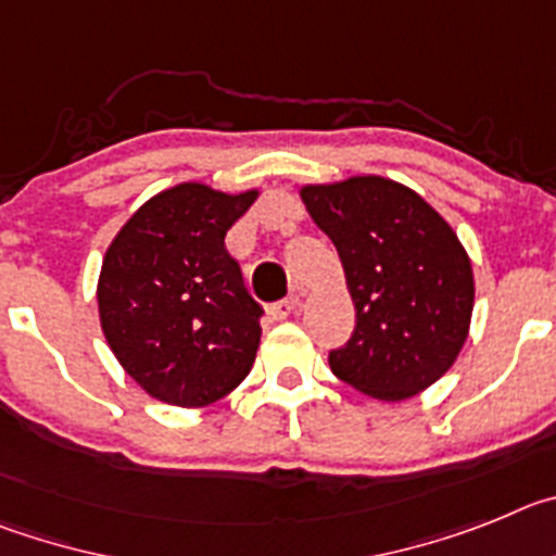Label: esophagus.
I'll list each match as a JSON object with an SVG mask.
<instances>
[{"instance_id": "esophagus-1", "label": "esophagus", "mask_w": 556, "mask_h": 556, "mask_svg": "<svg viewBox=\"0 0 556 556\" xmlns=\"http://www.w3.org/2000/svg\"><path fill=\"white\" fill-rule=\"evenodd\" d=\"M296 307H299V299L290 296V299H285V302L271 304V309H268V313H271L274 321H285V318H290V315L296 313Z\"/></svg>"}]
</instances>
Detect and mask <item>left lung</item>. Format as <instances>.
I'll return each instance as SVG.
<instances>
[{
	"label": "left lung",
	"instance_id": "1",
	"mask_svg": "<svg viewBox=\"0 0 556 556\" xmlns=\"http://www.w3.org/2000/svg\"><path fill=\"white\" fill-rule=\"evenodd\" d=\"M334 243L354 334L329 354L334 377L379 402H404L457 363L473 315V268L452 224L424 197L379 174L299 188Z\"/></svg>",
	"mask_w": 556,
	"mask_h": 556
}]
</instances>
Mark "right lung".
Instances as JSON below:
<instances>
[{
    "instance_id": "obj_1",
    "label": "right lung",
    "mask_w": 556,
    "mask_h": 556,
    "mask_svg": "<svg viewBox=\"0 0 556 556\" xmlns=\"http://www.w3.org/2000/svg\"><path fill=\"white\" fill-rule=\"evenodd\" d=\"M260 188L179 182L124 222L102 257L99 324L135 384L174 407H207L247 379L260 349V304L224 235Z\"/></svg>"
}]
</instances>
